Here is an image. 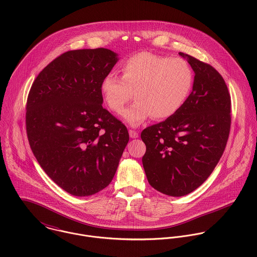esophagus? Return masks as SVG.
<instances>
[{"instance_id":"obj_1","label":"esophagus","mask_w":257,"mask_h":257,"mask_svg":"<svg viewBox=\"0 0 257 257\" xmlns=\"http://www.w3.org/2000/svg\"><path fill=\"white\" fill-rule=\"evenodd\" d=\"M128 134H130V137H131L132 139H138V138H139V133H138V132H136V131L130 130Z\"/></svg>"}]
</instances>
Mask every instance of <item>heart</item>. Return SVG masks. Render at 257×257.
I'll use <instances>...</instances> for the list:
<instances>
[{"mask_svg": "<svg viewBox=\"0 0 257 257\" xmlns=\"http://www.w3.org/2000/svg\"><path fill=\"white\" fill-rule=\"evenodd\" d=\"M121 78L106 75L101 93L110 110L119 112L133 99L137 102L122 111V118L132 126H139L147 118L165 119L183 107L189 97L193 72L182 58H170L141 52L121 65Z\"/></svg>", "mask_w": 257, "mask_h": 257, "instance_id": "1", "label": "heart"}]
</instances>
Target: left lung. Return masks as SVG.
Masks as SVG:
<instances>
[{
	"instance_id": "8db88e82",
	"label": "left lung",
	"mask_w": 257,
	"mask_h": 257,
	"mask_svg": "<svg viewBox=\"0 0 257 257\" xmlns=\"http://www.w3.org/2000/svg\"><path fill=\"white\" fill-rule=\"evenodd\" d=\"M191 65L193 89L183 107L164 121L147 127L142 140L148 183L172 197L204 183L220 160L230 130V96L213 66L179 52Z\"/></svg>"
}]
</instances>
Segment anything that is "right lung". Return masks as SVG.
<instances>
[{
	"label": "right lung",
	"mask_w": 257,
	"mask_h": 257,
	"mask_svg": "<svg viewBox=\"0 0 257 257\" xmlns=\"http://www.w3.org/2000/svg\"><path fill=\"white\" fill-rule=\"evenodd\" d=\"M117 60L107 48L67 51L38 74L28 97L31 148L50 179L73 196L106 188L130 140L102 106L101 82Z\"/></svg>",
	"instance_id": "add662e5"
}]
</instances>
